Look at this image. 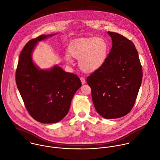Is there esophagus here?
<instances>
[{
    "mask_svg": "<svg viewBox=\"0 0 160 160\" xmlns=\"http://www.w3.org/2000/svg\"><path fill=\"white\" fill-rule=\"evenodd\" d=\"M80 79H81V81L82 84H85V82H86V80H85V79H84L83 77H81Z\"/></svg>",
    "mask_w": 160,
    "mask_h": 160,
    "instance_id": "34e87169",
    "label": "esophagus"
}]
</instances>
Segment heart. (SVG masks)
I'll use <instances>...</instances> for the list:
<instances>
[{"label": "heart", "mask_w": 160, "mask_h": 160, "mask_svg": "<svg viewBox=\"0 0 160 160\" xmlns=\"http://www.w3.org/2000/svg\"><path fill=\"white\" fill-rule=\"evenodd\" d=\"M108 51L107 41L100 38H84L74 40L69 46V52L74 58L79 60L82 70L91 72L100 68L105 63ZM67 62L70 58L66 57Z\"/></svg>", "instance_id": "1"}]
</instances>
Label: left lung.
Masks as SVG:
<instances>
[{
    "label": "left lung",
    "mask_w": 160,
    "mask_h": 160,
    "mask_svg": "<svg viewBox=\"0 0 160 160\" xmlns=\"http://www.w3.org/2000/svg\"><path fill=\"white\" fill-rule=\"evenodd\" d=\"M112 48L103 65L87 78L97 112L106 119L128 114L133 108L142 81V68L134 43L108 31Z\"/></svg>",
    "instance_id": "left-lung-1"
}]
</instances>
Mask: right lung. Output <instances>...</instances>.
I'll use <instances>...</instances> for the list:
<instances>
[{
	"mask_svg": "<svg viewBox=\"0 0 160 160\" xmlns=\"http://www.w3.org/2000/svg\"><path fill=\"white\" fill-rule=\"evenodd\" d=\"M53 35H41L24 46L15 74L26 110L32 118L42 123L57 122L68 114L71 100L81 86L75 74L57 66L50 70L39 69L32 63L31 53L37 42Z\"/></svg>",
	"mask_w": 160,
	"mask_h": 160,
	"instance_id": "right-lung-1",
	"label": "right lung"
}]
</instances>
